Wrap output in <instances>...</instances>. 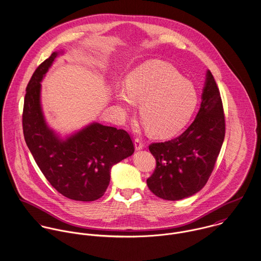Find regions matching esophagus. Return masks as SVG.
<instances>
[{
	"mask_svg": "<svg viewBox=\"0 0 261 261\" xmlns=\"http://www.w3.org/2000/svg\"><path fill=\"white\" fill-rule=\"evenodd\" d=\"M134 145H135V149H136L137 151L143 149V147H144V144H143V142H142V140H141L140 138H136V139H135Z\"/></svg>",
	"mask_w": 261,
	"mask_h": 261,
	"instance_id": "34e87169",
	"label": "esophagus"
}]
</instances>
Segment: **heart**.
Returning <instances> with one entry per match:
<instances>
[{"mask_svg": "<svg viewBox=\"0 0 261 261\" xmlns=\"http://www.w3.org/2000/svg\"><path fill=\"white\" fill-rule=\"evenodd\" d=\"M124 113L141 104L140 116L149 131L158 137H170L182 130L198 104L194 84L183 78L172 65L150 61L131 72L126 87L115 91Z\"/></svg>", "mask_w": 261, "mask_h": 261, "instance_id": "b5f03b06", "label": "heart"}]
</instances>
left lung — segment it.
I'll list each match as a JSON object with an SVG mask.
<instances>
[{"label": "left lung", "instance_id": "1", "mask_svg": "<svg viewBox=\"0 0 261 261\" xmlns=\"http://www.w3.org/2000/svg\"><path fill=\"white\" fill-rule=\"evenodd\" d=\"M225 136L222 100L208 70L200 109L178 137L149 145L156 168L147 179L151 192L165 200H180L200 191L214 169Z\"/></svg>", "mask_w": 261, "mask_h": 261}]
</instances>
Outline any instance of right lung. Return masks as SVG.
<instances>
[{"mask_svg": "<svg viewBox=\"0 0 261 261\" xmlns=\"http://www.w3.org/2000/svg\"><path fill=\"white\" fill-rule=\"evenodd\" d=\"M58 55L54 52L46 59L28 83L24 137L40 170L59 193L72 200L94 201L104 195L112 166L131 156L134 145L125 130L99 123L66 139L48 127L41 107V81Z\"/></svg>", "mask_w": 261, "mask_h": 261, "instance_id": "add662e5", "label": "right lung"}]
</instances>
